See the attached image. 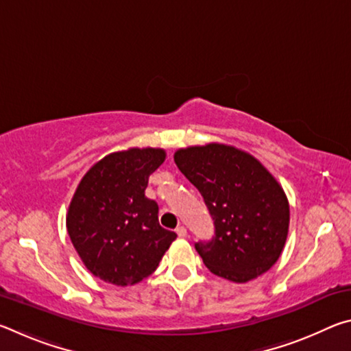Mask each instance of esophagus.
Segmentation results:
<instances>
[{"mask_svg": "<svg viewBox=\"0 0 351 351\" xmlns=\"http://www.w3.org/2000/svg\"><path fill=\"white\" fill-rule=\"evenodd\" d=\"M176 234H178V237H181V239H186V237H187V229L184 228V226H178Z\"/></svg>", "mask_w": 351, "mask_h": 351, "instance_id": "obj_1", "label": "esophagus"}]
</instances>
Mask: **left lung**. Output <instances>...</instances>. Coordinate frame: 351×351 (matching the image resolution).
I'll use <instances>...</instances> for the list:
<instances>
[{"mask_svg": "<svg viewBox=\"0 0 351 351\" xmlns=\"http://www.w3.org/2000/svg\"><path fill=\"white\" fill-rule=\"evenodd\" d=\"M175 162L215 226L212 240L195 243L209 271L235 283L269 271L289 228L288 198L276 178L252 154L215 142L180 148Z\"/></svg>", "mask_w": 351, "mask_h": 351, "instance_id": "obj_1", "label": "left lung"}]
</instances>
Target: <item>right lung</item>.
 <instances>
[{
  "mask_svg": "<svg viewBox=\"0 0 351 351\" xmlns=\"http://www.w3.org/2000/svg\"><path fill=\"white\" fill-rule=\"evenodd\" d=\"M164 161L162 148L110 153L77 186L66 229L83 265L100 280L117 287L141 282L176 239L159 226L156 201L145 197L148 176Z\"/></svg>",
  "mask_w": 351,
  "mask_h": 351,
  "instance_id": "1",
  "label": "right lung"
}]
</instances>
